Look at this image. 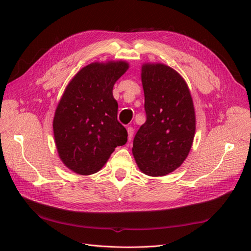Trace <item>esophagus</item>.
I'll list each match as a JSON object with an SVG mask.
<instances>
[{
	"label": "esophagus",
	"mask_w": 251,
	"mask_h": 251,
	"mask_svg": "<svg viewBox=\"0 0 251 251\" xmlns=\"http://www.w3.org/2000/svg\"><path fill=\"white\" fill-rule=\"evenodd\" d=\"M127 138H128V141H131L132 138H133V134H134V128L132 126H128L127 128Z\"/></svg>",
	"instance_id": "obj_1"
}]
</instances>
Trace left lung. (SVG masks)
<instances>
[{
    "mask_svg": "<svg viewBox=\"0 0 251 251\" xmlns=\"http://www.w3.org/2000/svg\"><path fill=\"white\" fill-rule=\"evenodd\" d=\"M147 121L136 134L132 153L139 170L162 177L180 168L192 149L196 113L185 79L170 66H141Z\"/></svg>",
    "mask_w": 251,
    "mask_h": 251,
    "instance_id": "1",
    "label": "left lung"
}]
</instances>
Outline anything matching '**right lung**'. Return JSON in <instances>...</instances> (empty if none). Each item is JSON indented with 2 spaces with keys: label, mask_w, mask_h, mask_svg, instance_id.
<instances>
[{
  "label": "right lung",
  "mask_w": 251,
  "mask_h": 251,
  "mask_svg": "<svg viewBox=\"0 0 251 251\" xmlns=\"http://www.w3.org/2000/svg\"><path fill=\"white\" fill-rule=\"evenodd\" d=\"M128 67L125 60L91 63L74 75L60 97L53 135L59 159L75 174L100 171L115 148L126 143L113 87Z\"/></svg>",
  "instance_id": "obj_1"
}]
</instances>
